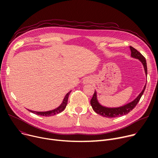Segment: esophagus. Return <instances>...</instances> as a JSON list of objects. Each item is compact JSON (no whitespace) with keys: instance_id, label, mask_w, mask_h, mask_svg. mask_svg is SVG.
Listing matches in <instances>:
<instances>
[{"instance_id":"obj_1","label":"esophagus","mask_w":158,"mask_h":158,"mask_svg":"<svg viewBox=\"0 0 158 158\" xmlns=\"http://www.w3.org/2000/svg\"><path fill=\"white\" fill-rule=\"evenodd\" d=\"M92 82V79H90L89 77H86L84 81H83V82L84 84H88V83H91V82Z\"/></svg>"}]
</instances>
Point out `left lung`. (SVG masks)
Returning <instances> with one entry per match:
<instances>
[{"instance_id":"obj_1","label":"left lung","mask_w":158,"mask_h":158,"mask_svg":"<svg viewBox=\"0 0 158 158\" xmlns=\"http://www.w3.org/2000/svg\"><path fill=\"white\" fill-rule=\"evenodd\" d=\"M130 49L131 51V56L132 57L138 59L142 63L144 66L146 76H147V62H146L145 57L139 52H138L136 48H133L132 47L130 46ZM145 88H146V85L144 86V88L142 90V92L139 94V95L137 97V98L135 99V100L122 107H114V108H109V107H106L102 106L98 102L97 100V94L95 91L93 95L92 99H91L90 104L94 111L98 114L102 115V117H107V118H115V117H121V116L127 114L131 110H132L135 108L136 106L137 105V104L138 103V102L139 101L142 95L143 94Z\"/></svg>"}]
</instances>
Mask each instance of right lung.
Listing matches in <instances>:
<instances>
[{
  "mask_svg": "<svg viewBox=\"0 0 158 158\" xmlns=\"http://www.w3.org/2000/svg\"><path fill=\"white\" fill-rule=\"evenodd\" d=\"M70 92H71V91H70V92L65 95L62 104L59 107H58L57 108H56L54 110L49 111H45V112H38V111H31V110H28L30 111L31 112L33 113L37 114V115L44 116V117H50V116H52V115H55V114H58V113H60L61 112H62L65 109L66 104H67V102H68V98H69V94H70Z\"/></svg>",
  "mask_w": 158,
  "mask_h": 158,
  "instance_id": "add662e5",
  "label": "right lung"
}]
</instances>
